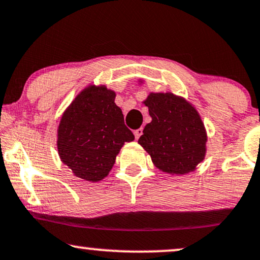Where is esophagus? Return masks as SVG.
Listing matches in <instances>:
<instances>
[{"instance_id":"1","label":"esophagus","mask_w":260,"mask_h":260,"mask_svg":"<svg viewBox=\"0 0 260 260\" xmlns=\"http://www.w3.org/2000/svg\"><path fill=\"white\" fill-rule=\"evenodd\" d=\"M142 134H143V128H139V129L134 131V137H136L137 140L139 139V137L142 136Z\"/></svg>"}]
</instances>
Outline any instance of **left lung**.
Returning a JSON list of instances; mask_svg holds the SVG:
<instances>
[{"instance_id":"obj_1","label":"left lung","mask_w":260,"mask_h":260,"mask_svg":"<svg viewBox=\"0 0 260 260\" xmlns=\"http://www.w3.org/2000/svg\"><path fill=\"white\" fill-rule=\"evenodd\" d=\"M143 104L148 106L151 122L138 143L155 167L172 176L195 171L207 151V132L195 106L171 92L149 93Z\"/></svg>"}]
</instances>
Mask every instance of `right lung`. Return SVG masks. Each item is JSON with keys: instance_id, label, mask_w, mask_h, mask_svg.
<instances>
[{"instance_id": "add662e5", "label": "right lung", "mask_w": 260, "mask_h": 260, "mask_svg": "<svg viewBox=\"0 0 260 260\" xmlns=\"http://www.w3.org/2000/svg\"><path fill=\"white\" fill-rule=\"evenodd\" d=\"M115 98L116 93L104 84H89L62 112L58 155L81 179L92 183L104 179L124 143L134 140Z\"/></svg>"}]
</instances>
